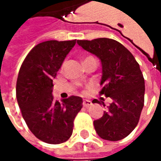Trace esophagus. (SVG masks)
<instances>
[{"label": "esophagus", "mask_w": 161, "mask_h": 161, "mask_svg": "<svg viewBox=\"0 0 161 161\" xmlns=\"http://www.w3.org/2000/svg\"><path fill=\"white\" fill-rule=\"evenodd\" d=\"M83 105H84V107H86V108H88V107H90V106H91V105H92V103H91V101H90V100L84 99V101H83Z\"/></svg>", "instance_id": "1"}]
</instances>
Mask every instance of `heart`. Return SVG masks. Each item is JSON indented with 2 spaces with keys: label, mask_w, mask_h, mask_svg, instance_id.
<instances>
[{
  "label": "heart",
  "mask_w": 161,
  "mask_h": 161,
  "mask_svg": "<svg viewBox=\"0 0 161 161\" xmlns=\"http://www.w3.org/2000/svg\"><path fill=\"white\" fill-rule=\"evenodd\" d=\"M92 58V57H87V58H85V59H84V60L88 59V58Z\"/></svg>",
  "instance_id": "obj_1"
}]
</instances>
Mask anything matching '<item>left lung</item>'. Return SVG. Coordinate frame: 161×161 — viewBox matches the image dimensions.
<instances>
[{"label": "left lung", "mask_w": 161, "mask_h": 161, "mask_svg": "<svg viewBox=\"0 0 161 161\" xmlns=\"http://www.w3.org/2000/svg\"><path fill=\"white\" fill-rule=\"evenodd\" d=\"M77 44L101 60L103 87L99 94L112 100L103 115L94 121L95 129L103 140L124 139L137 126L144 106L145 81L140 65L133 54L115 40L99 38L77 40ZM92 103L100 101L95 99Z\"/></svg>", "instance_id": "1"}]
</instances>
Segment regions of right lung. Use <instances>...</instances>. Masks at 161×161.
<instances>
[{"label": "right lung", "instance_id": "obj_1", "mask_svg": "<svg viewBox=\"0 0 161 161\" xmlns=\"http://www.w3.org/2000/svg\"><path fill=\"white\" fill-rule=\"evenodd\" d=\"M76 40L40 43L27 54L19 69L16 98L30 131L49 144L66 142L72 135L74 119L83 107L80 97L59 103L53 99V80Z\"/></svg>", "mask_w": 161, "mask_h": 161}]
</instances>
